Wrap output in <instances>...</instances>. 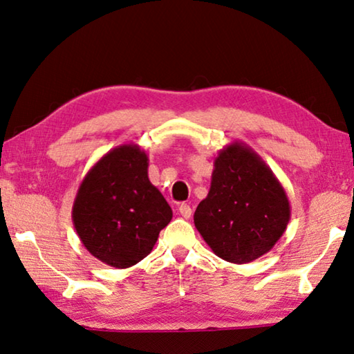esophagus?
Returning a JSON list of instances; mask_svg holds the SVG:
<instances>
[{"mask_svg": "<svg viewBox=\"0 0 354 354\" xmlns=\"http://www.w3.org/2000/svg\"><path fill=\"white\" fill-rule=\"evenodd\" d=\"M178 209H179V214H181L184 218H189L192 216V207H190L187 203H181Z\"/></svg>", "mask_w": 354, "mask_h": 354, "instance_id": "obj_1", "label": "esophagus"}]
</instances>
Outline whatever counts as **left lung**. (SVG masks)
<instances>
[{"instance_id":"obj_1","label":"left lung","mask_w":354,"mask_h":354,"mask_svg":"<svg viewBox=\"0 0 354 354\" xmlns=\"http://www.w3.org/2000/svg\"><path fill=\"white\" fill-rule=\"evenodd\" d=\"M287 194L265 160L243 142L218 151L195 227L222 260L243 265L268 254L290 222Z\"/></svg>"}]
</instances>
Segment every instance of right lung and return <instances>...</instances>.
Returning <instances> with one entry per match:
<instances>
[{"instance_id":"1","label":"right lung","mask_w":354,"mask_h":354,"mask_svg":"<svg viewBox=\"0 0 354 354\" xmlns=\"http://www.w3.org/2000/svg\"><path fill=\"white\" fill-rule=\"evenodd\" d=\"M171 207L148 178V156L121 145L93 165L72 206V222L86 250L105 265L131 268L153 250Z\"/></svg>"}]
</instances>
